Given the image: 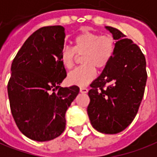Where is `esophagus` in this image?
I'll return each mask as SVG.
<instances>
[{
	"label": "esophagus",
	"instance_id": "34e87169",
	"mask_svg": "<svg viewBox=\"0 0 157 157\" xmlns=\"http://www.w3.org/2000/svg\"><path fill=\"white\" fill-rule=\"evenodd\" d=\"M80 92H81L82 94H86V93L88 92V89L86 88V87H80Z\"/></svg>",
	"mask_w": 157,
	"mask_h": 157
}]
</instances>
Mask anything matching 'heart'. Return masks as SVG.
Segmentation results:
<instances>
[{"instance_id": "1", "label": "heart", "mask_w": 157, "mask_h": 157, "mask_svg": "<svg viewBox=\"0 0 157 157\" xmlns=\"http://www.w3.org/2000/svg\"><path fill=\"white\" fill-rule=\"evenodd\" d=\"M116 40L111 36H100L97 33L84 31L74 38L73 48H64L60 53L63 66L71 70L75 64L76 55L82 57L83 66L71 71L67 76L71 85L85 86L96 77V70H102L112 59Z\"/></svg>"}]
</instances>
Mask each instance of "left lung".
Segmentation results:
<instances>
[{
  "label": "left lung",
  "mask_w": 157,
  "mask_h": 157,
  "mask_svg": "<svg viewBox=\"0 0 157 157\" xmlns=\"http://www.w3.org/2000/svg\"><path fill=\"white\" fill-rule=\"evenodd\" d=\"M112 34L116 49L100 75L91 83L87 114L97 131L115 134L123 131L136 117L147 81L146 62L140 48L119 29Z\"/></svg>",
  "instance_id": "1"
}]
</instances>
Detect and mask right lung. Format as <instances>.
Masks as SVG:
<instances>
[{
	"label": "right lung",
	"instance_id": "right-lung-1",
	"mask_svg": "<svg viewBox=\"0 0 157 157\" xmlns=\"http://www.w3.org/2000/svg\"><path fill=\"white\" fill-rule=\"evenodd\" d=\"M60 25L37 29L25 40L11 66L10 107L20 132L39 142L53 140L65 128V113L79 94L77 86L61 87L66 71L60 61L64 45Z\"/></svg>",
	"mask_w": 157,
	"mask_h": 157
}]
</instances>
